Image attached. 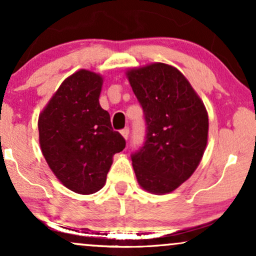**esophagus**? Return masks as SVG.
Listing matches in <instances>:
<instances>
[{
  "instance_id": "34e87169",
  "label": "esophagus",
  "mask_w": 256,
  "mask_h": 256,
  "mask_svg": "<svg viewBox=\"0 0 256 256\" xmlns=\"http://www.w3.org/2000/svg\"><path fill=\"white\" fill-rule=\"evenodd\" d=\"M120 134H122V136L124 137L125 140H128V134H130V130H128V128H122V131H120Z\"/></svg>"
}]
</instances>
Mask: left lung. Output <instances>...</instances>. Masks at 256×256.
<instances>
[{
	"instance_id": "left-lung-1",
	"label": "left lung",
	"mask_w": 256,
	"mask_h": 256,
	"mask_svg": "<svg viewBox=\"0 0 256 256\" xmlns=\"http://www.w3.org/2000/svg\"><path fill=\"white\" fill-rule=\"evenodd\" d=\"M144 112V146L132 154L138 184L164 195L188 180L207 146L208 113L184 74L171 64L154 62L126 71Z\"/></svg>"
}]
</instances>
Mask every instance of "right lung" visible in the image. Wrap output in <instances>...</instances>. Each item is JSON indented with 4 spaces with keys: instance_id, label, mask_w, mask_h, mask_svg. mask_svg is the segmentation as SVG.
I'll return each instance as SVG.
<instances>
[{
    "instance_id": "right-lung-1",
    "label": "right lung",
    "mask_w": 256,
    "mask_h": 256,
    "mask_svg": "<svg viewBox=\"0 0 256 256\" xmlns=\"http://www.w3.org/2000/svg\"><path fill=\"white\" fill-rule=\"evenodd\" d=\"M102 84L101 74L79 70L61 83L38 118L46 164L67 189L82 195L104 188L114 154L126 144L100 106Z\"/></svg>"
}]
</instances>
